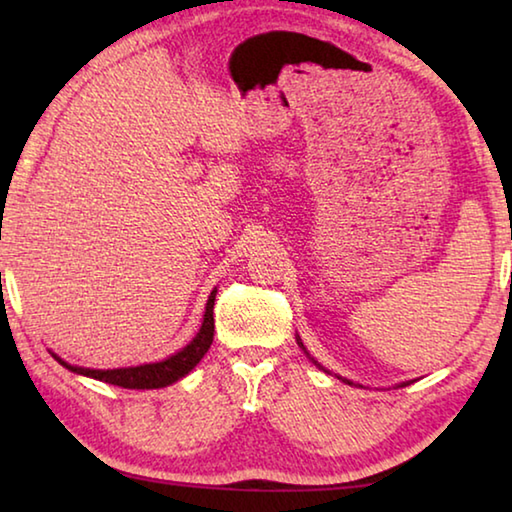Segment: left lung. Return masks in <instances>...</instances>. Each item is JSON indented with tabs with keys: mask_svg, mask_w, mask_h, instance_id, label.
<instances>
[{
	"mask_svg": "<svg viewBox=\"0 0 512 512\" xmlns=\"http://www.w3.org/2000/svg\"><path fill=\"white\" fill-rule=\"evenodd\" d=\"M298 345H300L302 350H305V345H302V341H300V339H298ZM305 354H307V350H305ZM307 357H309V354H307ZM309 359H311V357H309ZM311 361H314V359H311ZM314 363H316V361H314ZM316 366H318V363H316ZM348 384H350V381H348ZM400 386H409V381H404V384H400Z\"/></svg>",
	"mask_w": 512,
	"mask_h": 512,
	"instance_id": "left-lung-1",
	"label": "left lung"
}]
</instances>
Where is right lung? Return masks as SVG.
I'll return each mask as SVG.
<instances>
[{"mask_svg": "<svg viewBox=\"0 0 512 512\" xmlns=\"http://www.w3.org/2000/svg\"><path fill=\"white\" fill-rule=\"evenodd\" d=\"M214 298H216V289L210 293V298H207L203 325H201V329H198V334L185 345L183 350L171 354V357H167L164 361L144 363V366H133V368L92 370V368L72 366V363L63 361L60 357H56V354H54V359L58 363H63L67 370L76 372V375L106 381V384H112V386L137 388V391H144V388L146 391H149V388H164V386L173 384V381H178L185 375H189L196 363L205 357V352L210 350L212 339H214Z\"/></svg>", "mask_w": 512, "mask_h": 512, "instance_id": "1", "label": "right lung"}]
</instances>
